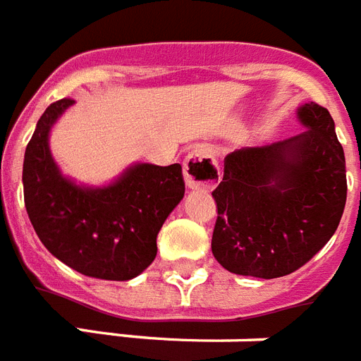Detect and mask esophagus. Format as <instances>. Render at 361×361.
<instances>
[{"instance_id":"esophagus-1","label":"esophagus","mask_w":361,"mask_h":361,"mask_svg":"<svg viewBox=\"0 0 361 361\" xmlns=\"http://www.w3.org/2000/svg\"><path fill=\"white\" fill-rule=\"evenodd\" d=\"M183 173L190 190H210L220 183V167L214 157L203 147H195L184 158Z\"/></svg>"}]
</instances>
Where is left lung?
<instances>
[{
    "mask_svg": "<svg viewBox=\"0 0 361 361\" xmlns=\"http://www.w3.org/2000/svg\"><path fill=\"white\" fill-rule=\"evenodd\" d=\"M305 132L226 157L212 192V253L238 276L272 279L304 267L336 233L347 201L345 152L326 108L296 109Z\"/></svg>",
    "mask_w": 361,
    "mask_h": 361,
    "instance_id": "left-lung-1",
    "label": "left lung"
}]
</instances>
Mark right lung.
<instances>
[{"label":"right lung","mask_w":361,"mask_h":361,"mask_svg":"<svg viewBox=\"0 0 361 361\" xmlns=\"http://www.w3.org/2000/svg\"><path fill=\"white\" fill-rule=\"evenodd\" d=\"M74 100L50 104L25 147L24 201L48 252L89 278L128 281L157 257V236L184 197L180 164L135 162L102 186L63 175L50 132Z\"/></svg>","instance_id":"obj_1"}]
</instances>
